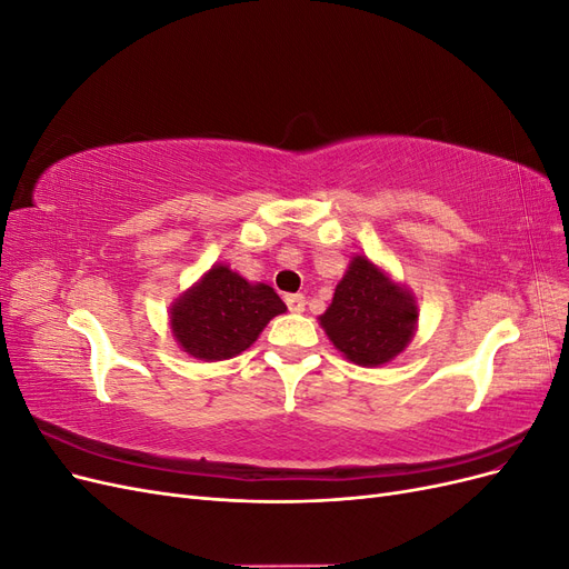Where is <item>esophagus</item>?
<instances>
[{"label": "esophagus", "mask_w": 569, "mask_h": 569, "mask_svg": "<svg viewBox=\"0 0 569 569\" xmlns=\"http://www.w3.org/2000/svg\"><path fill=\"white\" fill-rule=\"evenodd\" d=\"M284 303L291 313H303L306 311V297L303 295H287Z\"/></svg>", "instance_id": "1"}]
</instances>
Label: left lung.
Returning <instances> with one entry per match:
<instances>
[{"label": "left lung", "mask_w": 569, "mask_h": 569, "mask_svg": "<svg viewBox=\"0 0 569 569\" xmlns=\"http://www.w3.org/2000/svg\"><path fill=\"white\" fill-rule=\"evenodd\" d=\"M418 318L416 295L366 253H353L318 320L343 358L360 368H380L406 351Z\"/></svg>", "instance_id": "left-lung-1"}]
</instances>
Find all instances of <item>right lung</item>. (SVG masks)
<instances>
[{"mask_svg": "<svg viewBox=\"0 0 569 569\" xmlns=\"http://www.w3.org/2000/svg\"><path fill=\"white\" fill-rule=\"evenodd\" d=\"M287 311L266 282H249L228 263H213L170 303V332L197 360L234 358L247 351L266 325Z\"/></svg>", "mask_w": 569, "mask_h": 569, "instance_id": "obj_1", "label": "right lung"}]
</instances>
